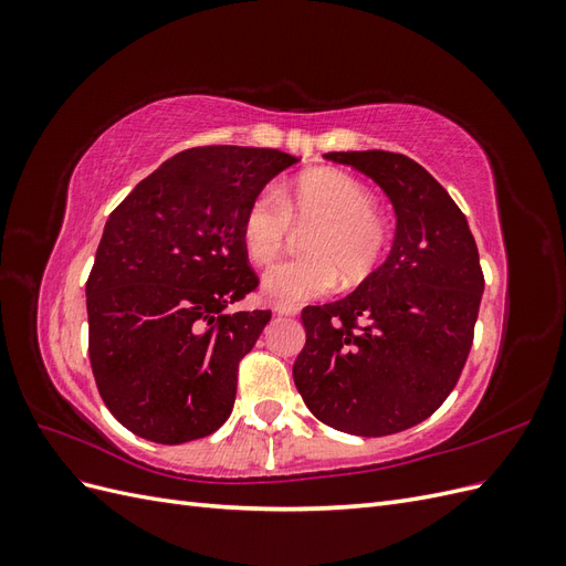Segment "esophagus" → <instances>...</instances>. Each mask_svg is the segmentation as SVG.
<instances>
[{"label": "esophagus", "instance_id": "obj_1", "mask_svg": "<svg viewBox=\"0 0 566 566\" xmlns=\"http://www.w3.org/2000/svg\"><path fill=\"white\" fill-rule=\"evenodd\" d=\"M273 312H276L279 316H295L300 310H297V306L295 304H273Z\"/></svg>", "mask_w": 566, "mask_h": 566}]
</instances>
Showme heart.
<instances>
[{"label":"heart","instance_id":"obj_1","mask_svg":"<svg viewBox=\"0 0 566 566\" xmlns=\"http://www.w3.org/2000/svg\"><path fill=\"white\" fill-rule=\"evenodd\" d=\"M271 193L256 196L241 217V243L254 264H269L283 250L290 227H310L302 238V260L273 264L262 276V293L295 304L331 293L333 285H356L378 266L389 245L391 224L375 208L366 184L316 169Z\"/></svg>","mask_w":566,"mask_h":566}]
</instances>
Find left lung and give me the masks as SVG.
Listing matches in <instances>:
<instances>
[{
    "label": "left lung",
    "mask_w": 566,
    "mask_h": 566,
    "mask_svg": "<svg viewBox=\"0 0 566 566\" xmlns=\"http://www.w3.org/2000/svg\"><path fill=\"white\" fill-rule=\"evenodd\" d=\"M378 184L397 212L382 266L352 295L306 306L293 366L312 413L339 432L408 430L447 401L474 337L484 273L468 219L424 167L401 153H325Z\"/></svg>",
    "instance_id": "left-lung-1"
}]
</instances>
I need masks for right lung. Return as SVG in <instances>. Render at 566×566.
Instances as JSON below:
<instances>
[{
  "instance_id": "right-lung-1",
  "label": "right lung",
  "mask_w": 566,
  "mask_h": 566,
  "mask_svg": "<svg viewBox=\"0 0 566 566\" xmlns=\"http://www.w3.org/2000/svg\"><path fill=\"white\" fill-rule=\"evenodd\" d=\"M295 163L276 148H188L111 212L87 281L90 361L136 437L184 443L231 416L238 364L271 318L227 312L260 283L241 217Z\"/></svg>"
}]
</instances>
